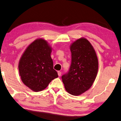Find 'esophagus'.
I'll list each match as a JSON object with an SVG mask.
<instances>
[{"label":"esophagus","mask_w":121,"mask_h":121,"mask_svg":"<svg viewBox=\"0 0 121 121\" xmlns=\"http://www.w3.org/2000/svg\"><path fill=\"white\" fill-rule=\"evenodd\" d=\"M57 73H58V75L59 76H61V72L60 71H58V72H57Z\"/></svg>","instance_id":"34e87169"}]
</instances>
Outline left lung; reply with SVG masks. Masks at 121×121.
Here are the masks:
<instances>
[{
	"mask_svg": "<svg viewBox=\"0 0 121 121\" xmlns=\"http://www.w3.org/2000/svg\"><path fill=\"white\" fill-rule=\"evenodd\" d=\"M70 51L71 65L62 79L66 91L77 96L92 86L98 72V59L91 44L85 38L74 42Z\"/></svg>",
	"mask_w": 121,
	"mask_h": 121,
	"instance_id": "obj_1",
	"label": "left lung"
}]
</instances>
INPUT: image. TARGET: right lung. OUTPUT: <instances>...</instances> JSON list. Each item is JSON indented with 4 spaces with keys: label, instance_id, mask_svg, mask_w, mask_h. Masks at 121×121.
<instances>
[{
    "label": "right lung",
    "instance_id": "obj_1",
    "mask_svg": "<svg viewBox=\"0 0 121 121\" xmlns=\"http://www.w3.org/2000/svg\"><path fill=\"white\" fill-rule=\"evenodd\" d=\"M51 48L43 39L35 40L24 52L19 63V71L24 84L38 92L45 89L58 77L53 69Z\"/></svg>",
    "mask_w": 121,
    "mask_h": 121
}]
</instances>
